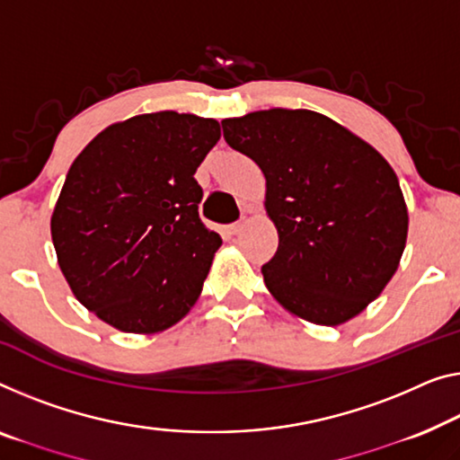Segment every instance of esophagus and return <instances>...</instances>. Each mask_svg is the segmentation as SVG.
Returning a JSON list of instances; mask_svg holds the SVG:
<instances>
[{
	"instance_id": "esophagus-1",
	"label": "esophagus",
	"mask_w": 460,
	"mask_h": 460,
	"mask_svg": "<svg viewBox=\"0 0 460 460\" xmlns=\"http://www.w3.org/2000/svg\"><path fill=\"white\" fill-rule=\"evenodd\" d=\"M243 227H245V221H237V223L229 225L227 231H229V235H239V233L243 231Z\"/></svg>"
}]
</instances>
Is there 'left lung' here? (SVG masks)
I'll use <instances>...</instances> for the list:
<instances>
[{"mask_svg": "<svg viewBox=\"0 0 460 460\" xmlns=\"http://www.w3.org/2000/svg\"><path fill=\"white\" fill-rule=\"evenodd\" d=\"M231 148L266 177L279 250L269 291L297 316L337 326L366 310L399 269L407 204L386 159L326 115L269 109L223 119Z\"/></svg>", "mask_w": 460, "mask_h": 460, "instance_id": "1", "label": "left lung"}]
</instances>
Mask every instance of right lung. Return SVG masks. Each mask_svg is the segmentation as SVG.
Wrapping results in <instances>:
<instances>
[{
	"instance_id": "right-lung-1",
	"label": "right lung",
	"mask_w": 460,
	"mask_h": 460,
	"mask_svg": "<svg viewBox=\"0 0 460 460\" xmlns=\"http://www.w3.org/2000/svg\"><path fill=\"white\" fill-rule=\"evenodd\" d=\"M221 138L215 119L129 118L76 156L51 217L59 269L86 310L123 332L186 316L223 239L198 215L196 169Z\"/></svg>"
}]
</instances>
